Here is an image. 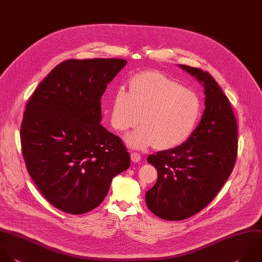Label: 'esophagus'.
Returning a JSON list of instances; mask_svg holds the SVG:
<instances>
[{
	"label": "esophagus",
	"instance_id": "esophagus-1",
	"mask_svg": "<svg viewBox=\"0 0 262 262\" xmlns=\"http://www.w3.org/2000/svg\"><path fill=\"white\" fill-rule=\"evenodd\" d=\"M131 160H132V162H134V163H138V162L141 160L140 154H138V152H133V154H131Z\"/></svg>",
	"mask_w": 262,
	"mask_h": 262
}]
</instances>
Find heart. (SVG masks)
Returning a JSON list of instances; mask_svg holds the SVG:
<instances>
[{"label":"heart","mask_w":262,"mask_h":262,"mask_svg":"<svg viewBox=\"0 0 262 262\" xmlns=\"http://www.w3.org/2000/svg\"><path fill=\"white\" fill-rule=\"evenodd\" d=\"M201 106L194 93L158 72H144L129 83V93L119 88L112 105L111 123L120 132L142 124L126 137L133 148L155 144L170 149L183 143L192 133Z\"/></svg>","instance_id":"b5f03b06"}]
</instances>
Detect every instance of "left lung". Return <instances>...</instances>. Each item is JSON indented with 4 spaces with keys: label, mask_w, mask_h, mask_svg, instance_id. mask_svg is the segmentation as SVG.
Instances as JSON below:
<instances>
[{
    "label": "left lung",
    "mask_w": 262,
    "mask_h": 262,
    "mask_svg": "<svg viewBox=\"0 0 262 262\" xmlns=\"http://www.w3.org/2000/svg\"><path fill=\"white\" fill-rule=\"evenodd\" d=\"M205 88L202 120L189 138L174 148L150 155L158 171L146 191L148 209L165 220H183L203 210L228 179L237 154V126L228 98L201 69L180 64Z\"/></svg>",
    "instance_id": "left-lung-1"
}]
</instances>
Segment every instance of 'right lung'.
Returning <instances> with one entry per match:
<instances>
[{
  "label": "right lung",
  "instance_id": "add662e5",
  "mask_svg": "<svg viewBox=\"0 0 262 262\" xmlns=\"http://www.w3.org/2000/svg\"><path fill=\"white\" fill-rule=\"evenodd\" d=\"M120 58L70 59L56 66L27 103L20 127L27 169L55 208L78 215L104 200L130 166L122 139L101 124V96L126 66Z\"/></svg>",
  "mask_w": 262,
  "mask_h": 262
}]
</instances>
